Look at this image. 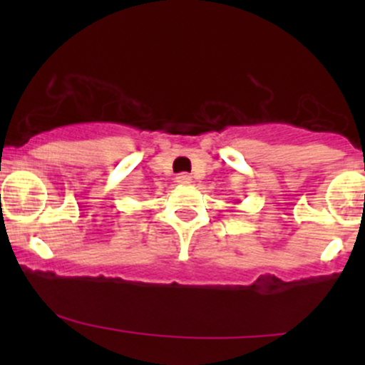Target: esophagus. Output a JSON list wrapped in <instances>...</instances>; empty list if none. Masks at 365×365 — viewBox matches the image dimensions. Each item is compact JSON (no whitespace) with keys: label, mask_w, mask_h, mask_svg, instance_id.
I'll return each mask as SVG.
<instances>
[{"label":"esophagus","mask_w":365,"mask_h":365,"mask_svg":"<svg viewBox=\"0 0 365 365\" xmlns=\"http://www.w3.org/2000/svg\"><path fill=\"white\" fill-rule=\"evenodd\" d=\"M177 182L182 183V185H187V183L192 182V178H190V175L182 173V175H178V177H177Z\"/></svg>","instance_id":"obj_1"}]
</instances>
